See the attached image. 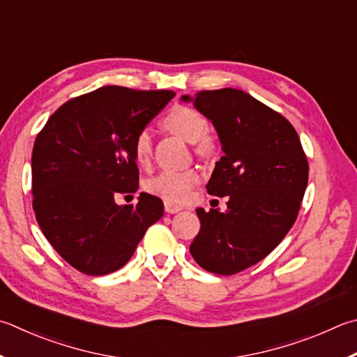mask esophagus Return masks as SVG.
Instances as JSON below:
<instances>
[{
    "label": "esophagus",
    "mask_w": 357,
    "mask_h": 357,
    "mask_svg": "<svg viewBox=\"0 0 357 357\" xmlns=\"http://www.w3.org/2000/svg\"><path fill=\"white\" fill-rule=\"evenodd\" d=\"M164 207H165V212H168V213H176V212L184 209V206L173 203V201H168V199L164 201Z\"/></svg>",
    "instance_id": "34e87169"
}]
</instances>
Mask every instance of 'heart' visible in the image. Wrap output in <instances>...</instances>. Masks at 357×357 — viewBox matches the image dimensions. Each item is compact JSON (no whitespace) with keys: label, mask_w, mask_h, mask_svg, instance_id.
<instances>
[{"label":"heart","mask_w":357,"mask_h":357,"mask_svg":"<svg viewBox=\"0 0 357 357\" xmlns=\"http://www.w3.org/2000/svg\"><path fill=\"white\" fill-rule=\"evenodd\" d=\"M164 126L173 134L190 142L199 158H211L217 150V140L207 132V119L203 112L192 106L176 105L165 115ZM134 158L140 165H148L153 158L151 134L144 129L134 139ZM201 174L197 168L183 170H162L156 176L146 181V190L168 201L181 203L189 197L193 185L199 183Z\"/></svg>","instance_id":"obj_1"}]
</instances>
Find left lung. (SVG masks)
<instances>
[{"mask_svg": "<svg viewBox=\"0 0 357 357\" xmlns=\"http://www.w3.org/2000/svg\"><path fill=\"white\" fill-rule=\"evenodd\" d=\"M192 101L215 126L225 156L206 189L228 209L198 207L201 228L190 255L201 268L236 275L268 256L294 226L309 165L287 119L243 90H201Z\"/></svg>", "mask_w": 357, "mask_h": 357, "instance_id": "8db88e82", "label": "left lung"}]
</instances>
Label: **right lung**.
Wrapping results in <instances>:
<instances>
[{
	"label": "right lung",
	"mask_w": 357,
	"mask_h": 357,
	"mask_svg": "<svg viewBox=\"0 0 357 357\" xmlns=\"http://www.w3.org/2000/svg\"><path fill=\"white\" fill-rule=\"evenodd\" d=\"M173 96L172 90L100 87L68 100L37 134L31 160L37 223L81 273L121 268L164 215L162 199L150 193L125 206L115 197L137 192L134 139Z\"/></svg>",
	"instance_id": "1"
}]
</instances>
